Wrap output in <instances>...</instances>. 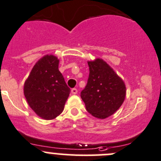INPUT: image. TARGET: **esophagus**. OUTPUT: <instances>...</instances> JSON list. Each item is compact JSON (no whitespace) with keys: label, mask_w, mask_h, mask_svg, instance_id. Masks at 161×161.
Segmentation results:
<instances>
[{"label":"esophagus","mask_w":161,"mask_h":161,"mask_svg":"<svg viewBox=\"0 0 161 161\" xmlns=\"http://www.w3.org/2000/svg\"><path fill=\"white\" fill-rule=\"evenodd\" d=\"M71 93H72V94H76V93H78V90H77V89H75V88H73V89H71Z\"/></svg>","instance_id":"1"}]
</instances>
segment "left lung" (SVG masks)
Masks as SVG:
<instances>
[{
    "label": "left lung",
    "instance_id": "1",
    "mask_svg": "<svg viewBox=\"0 0 161 161\" xmlns=\"http://www.w3.org/2000/svg\"><path fill=\"white\" fill-rule=\"evenodd\" d=\"M88 82L81 92V98L89 113L104 119L113 115L124 103L125 83L102 59L88 61Z\"/></svg>",
    "mask_w": 161,
    "mask_h": 161
}]
</instances>
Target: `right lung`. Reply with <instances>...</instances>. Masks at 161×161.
Instances as JSON below:
<instances>
[{
  "label": "right lung",
  "mask_w": 161,
  "mask_h": 161,
  "mask_svg": "<svg viewBox=\"0 0 161 161\" xmlns=\"http://www.w3.org/2000/svg\"><path fill=\"white\" fill-rule=\"evenodd\" d=\"M58 66L57 57L44 56L24 82L23 93L28 104L43 119H53L63 112L71 91Z\"/></svg>",
  "instance_id": "add662e5"
}]
</instances>
